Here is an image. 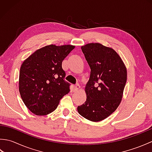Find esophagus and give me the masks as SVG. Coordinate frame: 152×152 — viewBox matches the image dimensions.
<instances>
[{"mask_svg": "<svg viewBox=\"0 0 152 152\" xmlns=\"http://www.w3.org/2000/svg\"><path fill=\"white\" fill-rule=\"evenodd\" d=\"M80 89V86L79 84H76L75 86H74V91L75 92L78 91V90Z\"/></svg>", "mask_w": 152, "mask_h": 152, "instance_id": "34e87169", "label": "esophagus"}]
</instances>
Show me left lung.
<instances>
[{"instance_id": "left-lung-1", "label": "left lung", "mask_w": 152, "mask_h": 152, "mask_svg": "<svg viewBox=\"0 0 152 152\" xmlns=\"http://www.w3.org/2000/svg\"><path fill=\"white\" fill-rule=\"evenodd\" d=\"M91 68L85 88L87 99L78 112L89 121H102L118 108L127 82V69L118 53L100 43L81 47Z\"/></svg>"}]
</instances>
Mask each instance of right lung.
Wrapping results in <instances>:
<instances>
[{"label": "right lung", "mask_w": 152, "mask_h": 152, "mask_svg": "<svg viewBox=\"0 0 152 152\" xmlns=\"http://www.w3.org/2000/svg\"><path fill=\"white\" fill-rule=\"evenodd\" d=\"M75 46L50 44L38 49L23 62L19 91L24 104L37 115L53 112L63 96L70 91L64 80L62 62Z\"/></svg>", "instance_id": "obj_1"}]
</instances>
